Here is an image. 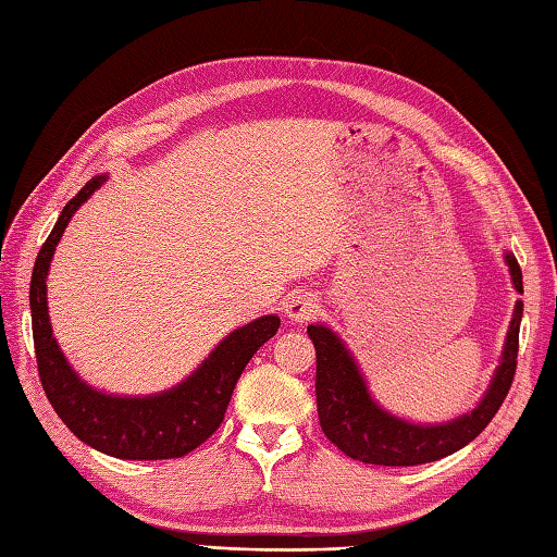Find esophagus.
Listing matches in <instances>:
<instances>
[{"label": "esophagus", "instance_id": "obj_1", "mask_svg": "<svg viewBox=\"0 0 557 557\" xmlns=\"http://www.w3.org/2000/svg\"><path fill=\"white\" fill-rule=\"evenodd\" d=\"M285 313L292 323L311 321L318 313V299L311 292H292L285 299Z\"/></svg>", "mask_w": 557, "mask_h": 557}]
</instances>
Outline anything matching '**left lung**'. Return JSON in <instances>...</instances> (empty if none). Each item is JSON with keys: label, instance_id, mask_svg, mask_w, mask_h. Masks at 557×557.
Segmentation results:
<instances>
[{"label": "left lung", "instance_id": "left-lung-1", "mask_svg": "<svg viewBox=\"0 0 557 557\" xmlns=\"http://www.w3.org/2000/svg\"><path fill=\"white\" fill-rule=\"evenodd\" d=\"M503 258L505 265L510 268L512 287L524 294L522 270H519L517 258L510 251H505ZM522 311L524 304L517 301L500 361L495 366L491 385L479 399V405L443 423H419L387 411L371 395L361 366L354 359L347 342L333 327L321 323L309 325L306 333L315 347L318 419H321V429L327 441L335 443L351 459L383 467L425 465V461L443 459L469 445L491 423L503 399L510 393L517 369Z\"/></svg>", "mask_w": 557, "mask_h": 557}]
</instances>
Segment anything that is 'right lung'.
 Listing matches in <instances>:
<instances>
[{"mask_svg":"<svg viewBox=\"0 0 557 557\" xmlns=\"http://www.w3.org/2000/svg\"><path fill=\"white\" fill-rule=\"evenodd\" d=\"M104 182L108 174L92 176L69 200L35 258L30 315L42 389L69 431L98 453L120 459L184 457L220 429L236 381L253 354L277 335L280 318L275 313L260 315L232 330L198 363L196 371L162 393L114 395L83 381L52 335L50 311H47V275L66 224Z\"/></svg>","mask_w":557,"mask_h":557,"instance_id":"1","label":"right lung"}]
</instances>
